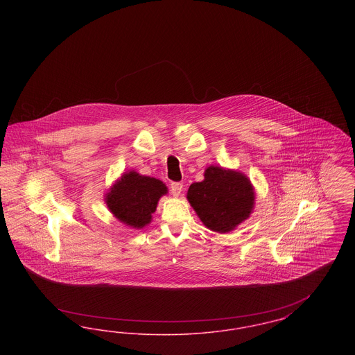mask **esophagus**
<instances>
[{
  "label": "esophagus",
  "mask_w": 355,
  "mask_h": 355,
  "mask_svg": "<svg viewBox=\"0 0 355 355\" xmlns=\"http://www.w3.org/2000/svg\"><path fill=\"white\" fill-rule=\"evenodd\" d=\"M182 187H184V185L181 182H171L170 184V193H171V196L178 197L181 194V191H182Z\"/></svg>",
  "instance_id": "1"
}]
</instances>
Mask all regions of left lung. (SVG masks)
<instances>
[{"instance_id": "8db88e82", "label": "left lung", "mask_w": 355, "mask_h": 355, "mask_svg": "<svg viewBox=\"0 0 355 355\" xmlns=\"http://www.w3.org/2000/svg\"><path fill=\"white\" fill-rule=\"evenodd\" d=\"M187 200L206 227L227 233L250 216L253 186L239 171L210 166L202 182L190 185Z\"/></svg>"}]
</instances>
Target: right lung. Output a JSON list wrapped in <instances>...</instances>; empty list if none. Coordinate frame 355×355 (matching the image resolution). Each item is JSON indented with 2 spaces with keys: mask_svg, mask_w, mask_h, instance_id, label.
Listing matches in <instances>:
<instances>
[{
  "mask_svg": "<svg viewBox=\"0 0 355 355\" xmlns=\"http://www.w3.org/2000/svg\"><path fill=\"white\" fill-rule=\"evenodd\" d=\"M166 193L162 181L130 171L112 187L106 203L121 222L141 229L150 222L158 200Z\"/></svg>",
  "mask_w": 355,
  "mask_h": 355,
  "instance_id": "add662e5",
  "label": "right lung"
}]
</instances>
